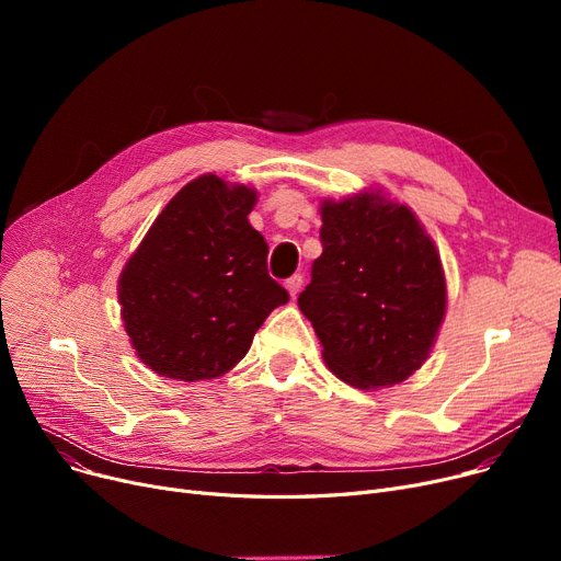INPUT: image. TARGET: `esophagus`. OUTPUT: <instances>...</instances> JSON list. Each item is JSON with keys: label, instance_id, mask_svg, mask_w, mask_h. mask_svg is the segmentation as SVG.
<instances>
[{"label": "esophagus", "instance_id": "esophagus-1", "mask_svg": "<svg viewBox=\"0 0 561 561\" xmlns=\"http://www.w3.org/2000/svg\"><path fill=\"white\" fill-rule=\"evenodd\" d=\"M302 275L300 273H296V275H290L286 282H284V286H286V290L290 293V298H296L298 293H300V288H302Z\"/></svg>", "mask_w": 561, "mask_h": 561}]
</instances>
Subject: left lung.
Instances as JSON below:
<instances>
[{
  "label": "left lung",
  "mask_w": 561,
  "mask_h": 561,
  "mask_svg": "<svg viewBox=\"0 0 561 561\" xmlns=\"http://www.w3.org/2000/svg\"><path fill=\"white\" fill-rule=\"evenodd\" d=\"M322 254L298 305L325 364L359 389L419 370L446 313V279L430 236L404 204L375 193L320 206Z\"/></svg>",
  "instance_id": "left-lung-1"
}]
</instances>
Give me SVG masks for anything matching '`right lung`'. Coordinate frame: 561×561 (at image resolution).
<instances>
[{"instance_id":"right-lung-1","label":"right lung","mask_w":561,"mask_h":561,"mask_svg":"<svg viewBox=\"0 0 561 561\" xmlns=\"http://www.w3.org/2000/svg\"><path fill=\"white\" fill-rule=\"evenodd\" d=\"M256 193L202 174L176 193L121 277L123 320L154 373L195 381L245 357L288 293L268 275V243L248 222Z\"/></svg>"}]
</instances>
